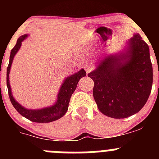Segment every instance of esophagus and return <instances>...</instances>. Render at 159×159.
<instances>
[{"label":"esophagus","mask_w":159,"mask_h":159,"mask_svg":"<svg viewBox=\"0 0 159 159\" xmlns=\"http://www.w3.org/2000/svg\"><path fill=\"white\" fill-rule=\"evenodd\" d=\"M92 69H93V67H92V66L87 65L86 67H85V71H86L87 74H88V73H89V72H91V71H92Z\"/></svg>","instance_id":"esophagus-1"}]
</instances>
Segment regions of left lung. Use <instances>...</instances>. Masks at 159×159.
Returning a JSON list of instances; mask_svg holds the SVG:
<instances>
[{"instance_id":"obj_1","label":"left lung","mask_w":159,"mask_h":159,"mask_svg":"<svg viewBox=\"0 0 159 159\" xmlns=\"http://www.w3.org/2000/svg\"><path fill=\"white\" fill-rule=\"evenodd\" d=\"M127 54L107 57L88 74L93 80V96L99 110L114 119L139 111L151 92L153 67L147 43L139 34L129 42Z\"/></svg>"}]
</instances>
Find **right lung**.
Returning a JSON list of instances; mask_svg holds the SVG:
<instances>
[{
	"mask_svg": "<svg viewBox=\"0 0 159 159\" xmlns=\"http://www.w3.org/2000/svg\"><path fill=\"white\" fill-rule=\"evenodd\" d=\"M26 37H27V35H24V36L19 37V39L16 41V45L14 46V48L11 51L9 63H8V66L7 67L6 74L7 88H8V96H9V99H10V101L12 102V106L14 107V108L22 116H24V117L28 119L30 121L34 122V123H50V122L56 121L57 119L63 117L65 115L66 112H67L71 95L73 94V92H75L79 80L82 77L86 75V71H84V69H82L77 73H75V74H74V75L67 77L66 79L60 90L57 102L52 107L43 108V109H41V110H29V109L23 107L12 97V92H11L10 84H9V80H8V78H9V75H9L11 64L12 63L14 56L16 55V53L17 52V51L20 49V46H21V42Z\"/></svg>",
	"mask_w": 159,
	"mask_h": 159,
	"instance_id": "right-lung-1",
	"label": "right lung"
}]
</instances>
